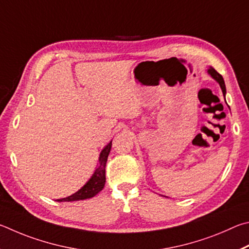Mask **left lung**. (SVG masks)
Returning <instances> with one entry per match:
<instances>
[{
	"label": "left lung",
	"mask_w": 249,
	"mask_h": 249,
	"mask_svg": "<svg viewBox=\"0 0 249 249\" xmlns=\"http://www.w3.org/2000/svg\"><path fill=\"white\" fill-rule=\"evenodd\" d=\"M208 74L209 75H210L213 80H215L217 83H219V85H220V87H221V89H222V93H223V96L225 97V95H226V87H225V83H224V80H223V77H222V75L221 74H219L217 73L214 69H213L212 67H210L208 69ZM226 103V102H225Z\"/></svg>",
	"instance_id": "obj_1"
}]
</instances>
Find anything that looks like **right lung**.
Here are the masks:
<instances>
[{"label": "right lung", "instance_id": "1", "mask_svg": "<svg viewBox=\"0 0 249 249\" xmlns=\"http://www.w3.org/2000/svg\"><path fill=\"white\" fill-rule=\"evenodd\" d=\"M111 142L112 141L109 142L108 144L102 150V152H100L97 167H96L91 177L86 181V184L83 186L80 190H77L75 194L69 196L67 198L56 199V201L69 202V201H78V200L89 199V198H93L94 196H96L99 193V191L103 190L105 182H106V175H105L106 171H105V167H106L109 152L111 150Z\"/></svg>", "mask_w": 249, "mask_h": 249}]
</instances>
